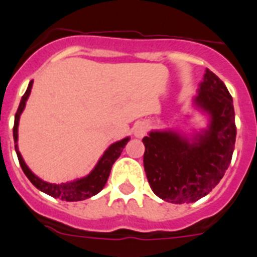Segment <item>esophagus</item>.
<instances>
[{"instance_id":"1","label":"esophagus","mask_w":257,"mask_h":257,"mask_svg":"<svg viewBox=\"0 0 257 257\" xmlns=\"http://www.w3.org/2000/svg\"><path fill=\"white\" fill-rule=\"evenodd\" d=\"M146 134V125L145 123H139L134 127V135L136 137H142Z\"/></svg>"}]
</instances>
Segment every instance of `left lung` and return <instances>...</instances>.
<instances>
[{
    "label": "left lung",
    "mask_w": 257,
    "mask_h": 257,
    "mask_svg": "<svg viewBox=\"0 0 257 257\" xmlns=\"http://www.w3.org/2000/svg\"><path fill=\"white\" fill-rule=\"evenodd\" d=\"M192 105L209 116L206 128L191 137L164 130L151 131L142 139L144 167L151 190L171 204H189L206 196L225 175L235 147L232 97L209 68Z\"/></svg>",
    "instance_id": "obj_1"
}]
</instances>
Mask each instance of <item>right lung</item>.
Masks as SVG:
<instances>
[{"label": "right lung", "instance_id": "1", "mask_svg": "<svg viewBox=\"0 0 257 257\" xmlns=\"http://www.w3.org/2000/svg\"><path fill=\"white\" fill-rule=\"evenodd\" d=\"M32 83H34V81H31V82L29 83V87H27L26 92L22 96L21 102H20L19 108H17L16 115H15L14 125L15 150H16L20 165H21L25 175H26L27 179L32 182V185L36 186L40 191L45 192V194L50 195V196L55 197V199H61L63 200V201H82V200L88 199V197L95 196L96 194H98V192L105 187L108 176H110L112 165L115 164L116 160L120 157L123 147H125L126 144L130 141V137H125V139L120 140V141L113 142V144L103 152V155L100 157V160H98V162L96 164V166L93 167V170L87 175V176L73 180V181L62 182V184H51V182L43 181L42 179L36 176V175L29 169V166H27L26 162L22 159L21 154H20L19 145H17V140H19L20 116H21L22 111L25 110L26 101L27 98H29L30 93H31Z\"/></svg>", "mask_w": 257, "mask_h": 257}]
</instances>
